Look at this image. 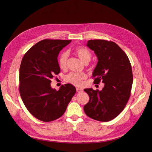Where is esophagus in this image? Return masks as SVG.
I'll use <instances>...</instances> for the list:
<instances>
[{
	"label": "esophagus",
	"mask_w": 152,
	"mask_h": 152,
	"mask_svg": "<svg viewBox=\"0 0 152 152\" xmlns=\"http://www.w3.org/2000/svg\"><path fill=\"white\" fill-rule=\"evenodd\" d=\"M76 91L77 93H81L83 91V90L81 89V88H76Z\"/></svg>",
	"instance_id": "1"
}]
</instances>
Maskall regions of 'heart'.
<instances>
[{"instance_id":"1","label":"heart","mask_w":152,"mask_h":152,"mask_svg":"<svg viewBox=\"0 0 152 152\" xmlns=\"http://www.w3.org/2000/svg\"><path fill=\"white\" fill-rule=\"evenodd\" d=\"M75 52L79 59L84 63L88 62L90 61L91 54L89 50L85 48L79 47L75 50ZM68 53H62L58 59V64L61 69H64L66 66L68 59ZM87 77V75L85 73H69L65 77V80L68 83L75 86L80 87L83 84V80Z\"/></svg>"}]
</instances>
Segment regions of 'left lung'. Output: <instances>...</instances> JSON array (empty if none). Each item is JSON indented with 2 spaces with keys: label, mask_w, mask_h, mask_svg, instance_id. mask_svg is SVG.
Masks as SVG:
<instances>
[{
  "label": "left lung",
  "mask_w": 152,
  "mask_h": 152,
  "mask_svg": "<svg viewBox=\"0 0 152 152\" xmlns=\"http://www.w3.org/2000/svg\"><path fill=\"white\" fill-rule=\"evenodd\" d=\"M87 46L98 58L92 76L94 84H104L102 90L86 88L89 102L84 105L86 114L99 121L115 118L126 107L133 84L130 61L124 51L115 42L101 39L90 40Z\"/></svg>",
  "instance_id": "left-lung-1"
}]
</instances>
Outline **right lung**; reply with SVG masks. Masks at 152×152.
<instances>
[{
	"label": "right lung",
	"mask_w": 152,
	"mask_h": 152,
	"mask_svg": "<svg viewBox=\"0 0 152 152\" xmlns=\"http://www.w3.org/2000/svg\"><path fill=\"white\" fill-rule=\"evenodd\" d=\"M72 40L44 39L27 51L19 69V92L29 112L39 120L50 122L65 113L75 95L76 88L70 84L59 90L52 88L50 83L60 73L58 56Z\"/></svg>",
	"instance_id": "obj_1"
}]
</instances>
